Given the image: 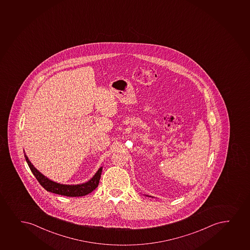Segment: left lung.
Wrapping results in <instances>:
<instances>
[{
	"label": "left lung",
	"mask_w": 250,
	"mask_h": 250,
	"mask_svg": "<svg viewBox=\"0 0 250 250\" xmlns=\"http://www.w3.org/2000/svg\"><path fill=\"white\" fill-rule=\"evenodd\" d=\"M146 196H147V197H152V196H149V195H146ZM152 198H153V197H152Z\"/></svg>",
	"instance_id": "8db88e82"
}]
</instances>
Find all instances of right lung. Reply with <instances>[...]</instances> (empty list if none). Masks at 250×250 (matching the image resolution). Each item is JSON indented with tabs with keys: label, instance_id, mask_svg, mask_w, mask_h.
Here are the masks:
<instances>
[{
	"label": "right lung",
	"instance_id": "right-lung-1",
	"mask_svg": "<svg viewBox=\"0 0 250 250\" xmlns=\"http://www.w3.org/2000/svg\"><path fill=\"white\" fill-rule=\"evenodd\" d=\"M24 157H25L27 163L29 165L32 173L34 174V176L36 177V179L38 180L40 184L44 188V189L47 190L48 192L57 193V194L63 195V196L81 197L89 194L98 187L99 182L101 179L102 167L99 168L98 171H96V173L93 176L91 179L86 183L81 184H73V185L61 184L49 179L48 177L44 176L41 171H39L29 161L25 153H24Z\"/></svg>",
	"mask_w": 250,
	"mask_h": 250
}]
</instances>
